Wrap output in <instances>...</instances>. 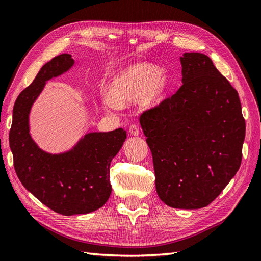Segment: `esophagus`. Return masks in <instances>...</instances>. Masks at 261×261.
<instances>
[{
	"label": "esophagus",
	"mask_w": 261,
	"mask_h": 261,
	"mask_svg": "<svg viewBox=\"0 0 261 261\" xmlns=\"http://www.w3.org/2000/svg\"><path fill=\"white\" fill-rule=\"evenodd\" d=\"M128 133L130 134L132 136H137L139 134V130H138V127L136 125H130L129 128H128Z\"/></svg>",
	"instance_id": "34e87169"
}]
</instances>
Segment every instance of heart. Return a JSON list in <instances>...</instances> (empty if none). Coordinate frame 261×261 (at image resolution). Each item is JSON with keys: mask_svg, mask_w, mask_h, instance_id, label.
Instances as JSON below:
<instances>
[{"mask_svg": "<svg viewBox=\"0 0 261 261\" xmlns=\"http://www.w3.org/2000/svg\"><path fill=\"white\" fill-rule=\"evenodd\" d=\"M169 78L153 65L138 64L125 68L111 83L110 92L106 94V106L120 110L123 106L140 101L146 109L160 105L168 90Z\"/></svg>", "mask_w": 261, "mask_h": 261, "instance_id": "1", "label": "heart"}]
</instances>
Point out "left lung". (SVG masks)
Returning <instances> with one entry per match:
<instances>
[{
	"instance_id": "left-lung-1",
	"label": "left lung",
	"mask_w": 261,
	"mask_h": 261,
	"mask_svg": "<svg viewBox=\"0 0 261 261\" xmlns=\"http://www.w3.org/2000/svg\"><path fill=\"white\" fill-rule=\"evenodd\" d=\"M179 59L183 85L139 123L159 198L172 208L200 209L239 171L246 127L238 91L211 59L196 52Z\"/></svg>"
}]
</instances>
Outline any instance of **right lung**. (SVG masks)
Instances as JSON below:
<instances>
[{
    "instance_id": "add662e5",
    "label": "right lung",
    "mask_w": 261,
    "mask_h": 261,
    "mask_svg": "<svg viewBox=\"0 0 261 261\" xmlns=\"http://www.w3.org/2000/svg\"><path fill=\"white\" fill-rule=\"evenodd\" d=\"M75 64L64 53L41 67L34 82L20 92L13 109L10 147L16 174L29 193L63 216L86 215L101 208L112 192L110 164L126 139V130L90 132L64 152L51 153L30 135L31 108L46 82Z\"/></svg>"
}]
</instances>
